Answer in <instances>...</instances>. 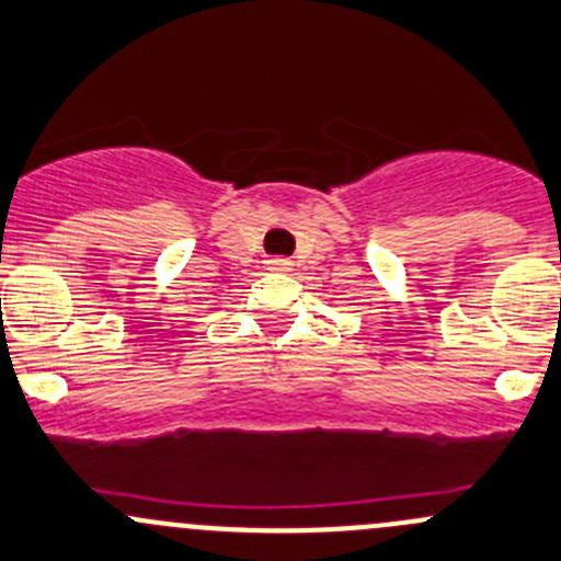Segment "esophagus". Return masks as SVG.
Returning <instances> with one entry per match:
<instances>
[{"instance_id": "esophagus-1", "label": "esophagus", "mask_w": 561, "mask_h": 561, "mask_svg": "<svg viewBox=\"0 0 561 561\" xmlns=\"http://www.w3.org/2000/svg\"><path fill=\"white\" fill-rule=\"evenodd\" d=\"M290 261L287 257H271L268 261V271H290Z\"/></svg>"}]
</instances>
